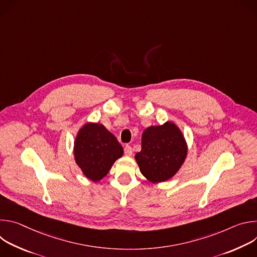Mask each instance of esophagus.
Masks as SVG:
<instances>
[{
	"mask_svg": "<svg viewBox=\"0 0 257 257\" xmlns=\"http://www.w3.org/2000/svg\"><path fill=\"white\" fill-rule=\"evenodd\" d=\"M124 153H125V155H126V156H128V157H131V156H132L133 151H132V148H131L130 145H126V146H125Z\"/></svg>",
	"mask_w": 257,
	"mask_h": 257,
	"instance_id": "esophagus-1",
	"label": "esophagus"
}]
</instances>
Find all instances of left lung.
I'll return each instance as SVG.
<instances>
[{
  "instance_id": "left-lung-1",
  "label": "left lung",
  "mask_w": 257,
  "mask_h": 257,
  "mask_svg": "<svg viewBox=\"0 0 257 257\" xmlns=\"http://www.w3.org/2000/svg\"><path fill=\"white\" fill-rule=\"evenodd\" d=\"M188 145L181 129L173 122L150 126L141 137V151L135 155L141 174L150 182L173 178L184 164Z\"/></svg>"
}]
</instances>
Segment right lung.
<instances>
[{"label":"right lung","instance_id":"obj_1","mask_svg":"<svg viewBox=\"0 0 257 257\" xmlns=\"http://www.w3.org/2000/svg\"><path fill=\"white\" fill-rule=\"evenodd\" d=\"M73 154L83 175L92 182H98L124 151L117 138L102 124L87 122L77 132Z\"/></svg>","mask_w":257,"mask_h":257}]
</instances>
